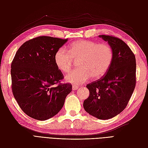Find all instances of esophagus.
Wrapping results in <instances>:
<instances>
[{
	"label": "esophagus",
	"mask_w": 148,
	"mask_h": 148,
	"mask_svg": "<svg viewBox=\"0 0 148 148\" xmlns=\"http://www.w3.org/2000/svg\"><path fill=\"white\" fill-rule=\"evenodd\" d=\"M78 88H79L78 86H77V85H75V84H73V86H72L73 90H76V89H77Z\"/></svg>",
	"instance_id": "obj_1"
}]
</instances>
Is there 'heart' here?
<instances>
[{
    "label": "heart",
    "mask_w": 148,
    "mask_h": 148,
    "mask_svg": "<svg viewBox=\"0 0 148 148\" xmlns=\"http://www.w3.org/2000/svg\"><path fill=\"white\" fill-rule=\"evenodd\" d=\"M114 53L111 47L106 43L97 44L88 40H79L71 43L68 51L61 47L56 52L54 60L62 72H69L73 59L78 60L79 69L71 71L66 76L68 82L82 84L91 77L104 75L111 65Z\"/></svg>",
    "instance_id": "b5f03b06"
}]
</instances>
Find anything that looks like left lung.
<instances>
[{"label":"left lung","mask_w":148,"mask_h":148,"mask_svg":"<svg viewBox=\"0 0 148 148\" xmlns=\"http://www.w3.org/2000/svg\"><path fill=\"white\" fill-rule=\"evenodd\" d=\"M99 36L108 42L114 58L106 74L88 84L89 96L83 107L92 116L107 120L126 108L135 88L136 64L135 54L122 39L110 35Z\"/></svg>","instance_id":"left-lung-1"}]
</instances>
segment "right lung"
I'll return each instance as SVG.
<instances>
[{
    "mask_svg": "<svg viewBox=\"0 0 148 148\" xmlns=\"http://www.w3.org/2000/svg\"><path fill=\"white\" fill-rule=\"evenodd\" d=\"M68 39L39 36L18 49L11 64L12 89L21 110L29 117L46 120L56 115L72 91L57 68L54 56ZM57 84L55 87L54 85Z\"/></svg>",
    "mask_w": 148,
    "mask_h": 148,
    "instance_id": "1",
    "label": "right lung"
}]
</instances>
